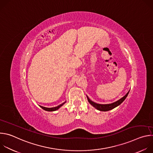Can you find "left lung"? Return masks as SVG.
<instances>
[{
  "label": "left lung",
  "instance_id": "1",
  "mask_svg": "<svg viewBox=\"0 0 153 153\" xmlns=\"http://www.w3.org/2000/svg\"><path fill=\"white\" fill-rule=\"evenodd\" d=\"M129 92V91L126 93V94L125 96H123L122 98H121L119 100H117V101H116V102H115L113 103H110V104H106V105L98 104V103H94L93 101H91L88 97H87V99H88V100L89 103L92 106H93L94 108H96L97 110H98L99 111H107L112 110V109H113V108H116V106H119V105H120L124 101V100L126 99V97H127Z\"/></svg>",
  "mask_w": 153,
  "mask_h": 153
}]
</instances>
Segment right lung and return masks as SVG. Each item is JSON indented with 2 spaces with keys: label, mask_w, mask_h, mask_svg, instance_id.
<instances>
[{
  "label": "right lung",
  "mask_w": 153,
  "mask_h": 153,
  "mask_svg": "<svg viewBox=\"0 0 153 153\" xmlns=\"http://www.w3.org/2000/svg\"><path fill=\"white\" fill-rule=\"evenodd\" d=\"M65 102H65L64 103H63L57 106L53 107V108H46V107H43V106H40L43 109V110H45V111H56V110H58V109H59L60 106H62Z\"/></svg>",
  "instance_id": "right-lung-1"
}]
</instances>
